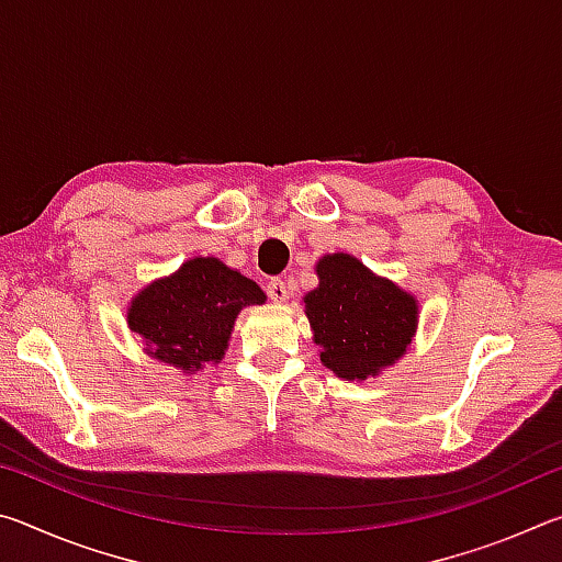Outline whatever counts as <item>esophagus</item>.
Returning a JSON list of instances; mask_svg holds the SVG:
<instances>
[{"label": "esophagus", "instance_id": "obj_1", "mask_svg": "<svg viewBox=\"0 0 562 562\" xmlns=\"http://www.w3.org/2000/svg\"><path fill=\"white\" fill-rule=\"evenodd\" d=\"M265 292H268V297L272 302H284L290 297V288H288V282H284V280H270L268 288H265Z\"/></svg>", "mask_w": 562, "mask_h": 562}]
</instances>
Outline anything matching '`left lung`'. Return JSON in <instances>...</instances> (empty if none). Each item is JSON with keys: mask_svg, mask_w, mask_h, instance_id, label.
<instances>
[{"mask_svg": "<svg viewBox=\"0 0 562 562\" xmlns=\"http://www.w3.org/2000/svg\"><path fill=\"white\" fill-rule=\"evenodd\" d=\"M319 288L304 297L322 364L341 379L376 376L404 355L416 329V300L374 278L351 255L317 265Z\"/></svg>", "mask_w": 562, "mask_h": 562, "instance_id": "1", "label": "left lung"}]
</instances>
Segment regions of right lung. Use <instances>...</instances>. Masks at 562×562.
I'll list each match as a JSON object with an SVG mask.
<instances>
[{"label": "right lung", "mask_w": 562, "mask_h": 562, "mask_svg": "<svg viewBox=\"0 0 562 562\" xmlns=\"http://www.w3.org/2000/svg\"><path fill=\"white\" fill-rule=\"evenodd\" d=\"M262 302L265 292L245 274L215 258H195L148 284L131 302L128 325L148 341V355L198 374L223 357L237 312Z\"/></svg>", "instance_id": "right-lung-1"}]
</instances>
